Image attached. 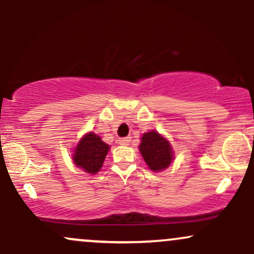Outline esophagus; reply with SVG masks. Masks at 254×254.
Listing matches in <instances>:
<instances>
[{
  "instance_id": "esophagus-1",
  "label": "esophagus",
  "mask_w": 254,
  "mask_h": 254,
  "mask_svg": "<svg viewBox=\"0 0 254 254\" xmlns=\"http://www.w3.org/2000/svg\"><path fill=\"white\" fill-rule=\"evenodd\" d=\"M130 142H131V137H123V138L118 139V143L122 144V145L129 144Z\"/></svg>"
}]
</instances>
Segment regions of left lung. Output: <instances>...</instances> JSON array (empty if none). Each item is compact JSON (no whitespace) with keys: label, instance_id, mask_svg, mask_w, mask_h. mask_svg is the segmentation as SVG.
Masks as SVG:
<instances>
[{"label":"left lung","instance_id":"obj_1","mask_svg":"<svg viewBox=\"0 0 254 254\" xmlns=\"http://www.w3.org/2000/svg\"><path fill=\"white\" fill-rule=\"evenodd\" d=\"M139 151L150 170L154 172L167 168L173 159V151L168 141L156 131H150L142 136Z\"/></svg>","mask_w":254,"mask_h":254}]
</instances>
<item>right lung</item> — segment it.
Here are the masks:
<instances>
[{
  "instance_id": "obj_1",
  "label": "right lung",
  "mask_w": 254,
  "mask_h": 254,
  "mask_svg": "<svg viewBox=\"0 0 254 254\" xmlns=\"http://www.w3.org/2000/svg\"><path fill=\"white\" fill-rule=\"evenodd\" d=\"M110 147L95 133L89 132L78 142L74 153V162L84 172L95 174L100 171Z\"/></svg>"
}]
</instances>
